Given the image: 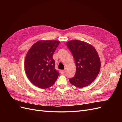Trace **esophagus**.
<instances>
[{"label":"esophagus","instance_id":"obj_1","mask_svg":"<svg viewBox=\"0 0 122 122\" xmlns=\"http://www.w3.org/2000/svg\"><path fill=\"white\" fill-rule=\"evenodd\" d=\"M60 72H61V74H64L65 73V70H61V71H60Z\"/></svg>","mask_w":122,"mask_h":122}]
</instances>
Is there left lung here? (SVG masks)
<instances>
[{
    "mask_svg": "<svg viewBox=\"0 0 122 122\" xmlns=\"http://www.w3.org/2000/svg\"><path fill=\"white\" fill-rule=\"evenodd\" d=\"M67 46L74 58L76 71L69 79L71 84L82 88L90 84L99 74L100 60L95 48L91 44L77 40L70 41Z\"/></svg>",
    "mask_w": 122,
    "mask_h": 122,
    "instance_id": "left-lung-1",
    "label": "left lung"
}]
</instances>
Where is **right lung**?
<instances>
[{
	"label": "right lung",
	"instance_id": "obj_1",
	"mask_svg": "<svg viewBox=\"0 0 122 122\" xmlns=\"http://www.w3.org/2000/svg\"><path fill=\"white\" fill-rule=\"evenodd\" d=\"M60 42L41 40L33 45L26 55L25 70L29 80L35 86L47 88L54 84L59 75L55 69L54 52Z\"/></svg>",
	"mask_w": 122,
	"mask_h": 122
}]
</instances>
